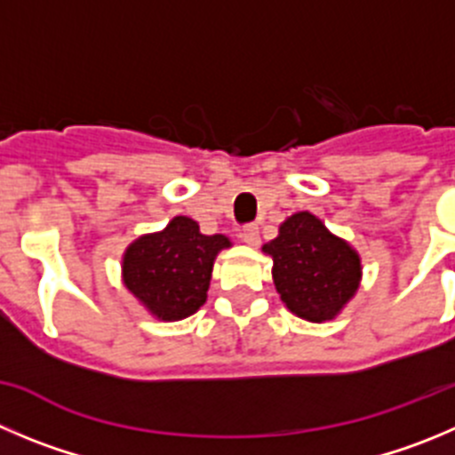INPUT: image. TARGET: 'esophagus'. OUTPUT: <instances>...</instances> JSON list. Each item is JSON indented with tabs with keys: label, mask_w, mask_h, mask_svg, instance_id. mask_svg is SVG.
<instances>
[{
	"label": "esophagus",
	"mask_w": 455,
	"mask_h": 455,
	"mask_svg": "<svg viewBox=\"0 0 455 455\" xmlns=\"http://www.w3.org/2000/svg\"><path fill=\"white\" fill-rule=\"evenodd\" d=\"M240 237L244 244H249V247H258V244H260V231H258L256 224H247V227L242 228Z\"/></svg>",
	"instance_id": "obj_1"
}]
</instances>
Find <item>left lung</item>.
<instances>
[{"label":"left lung","mask_w":455,"mask_h":455,"mask_svg":"<svg viewBox=\"0 0 455 455\" xmlns=\"http://www.w3.org/2000/svg\"><path fill=\"white\" fill-rule=\"evenodd\" d=\"M262 251L274 258L271 275L280 300L305 321H332L359 290V253L307 211L280 224L278 237Z\"/></svg>","instance_id":"8db88e82"}]
</instances>
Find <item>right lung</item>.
<instances>
[{
	"mask_svg": "<svg viewBox=\"0 0 455 455\" xmlns=\"http://www.w3.org/2000/svg\"><path fill=\"white\" fill-rule=\"evenodd\" d=\"M228 247L227 235H204L195 220L177 215L125 249L123 283L152 316L181 321L206 303L213 262Z\"/></svg>",
	"mask_w": 455,
	"mask_h": 455,
	"instance_id": "1",
	"label": "right lung"
}]
</instances>
